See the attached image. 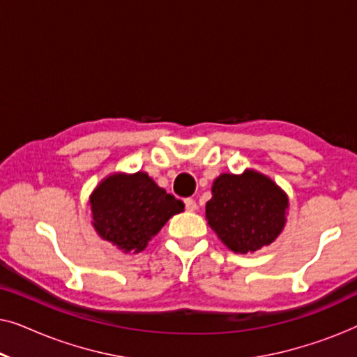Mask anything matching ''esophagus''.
I'll list each match as a JSON object with an SVG mask.
<instances>
[{"label": "esophagus", "mask_w": 357, "mask_h": 357, "mask_svg": "<svg viewBox=\"0 0 357 357\" xmlns=\"http://www.w3.org/2000/svg\"><path fill=\"white\" fill-rule=\"evenodd\" d=\"M185 206H187L188 211H197V209H198V204H197V202H195L193 198L185 199Z\"/></svg>", "instance_id": "obj_1"}]
</instances>
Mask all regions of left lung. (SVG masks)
<instances>
[{
    "label": "left lung",
    "instance_id": "1",
    "mask_svg": "<svg viewBox=\"0 0 357 357\" xmlns=\"http://www.w3.org/2000/svg\"><path fill=\"white\" fill-rule=\"evenodd\" d=\"M206 221L219 241L236 253L271 245L287 221L289 198L280 185L253 169L214 178Z\"/></svg>",
    "mask_w": 357,
    "mask_h": 357
}]
</instances>
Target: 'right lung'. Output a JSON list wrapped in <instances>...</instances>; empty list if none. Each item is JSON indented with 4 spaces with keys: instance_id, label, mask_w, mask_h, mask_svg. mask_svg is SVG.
<instances>
[{
    "instance_id": "add662e5",
    "label": "right lung",
    "mask_w": 357,
    "mask_h": 357,
    "mask_svg": "<svg viewBox=\"0 0 357 357\" xmlns=\"http://www.w3.org/2000/svg\"><path fill=\"white\" fill-rule=\"evenodd\" d=\"M87 204L92 227L123 253L143 252L164 224L185 204L160 188L146 172H114L102 178Z\"/></svg>"
}]
</instances>
